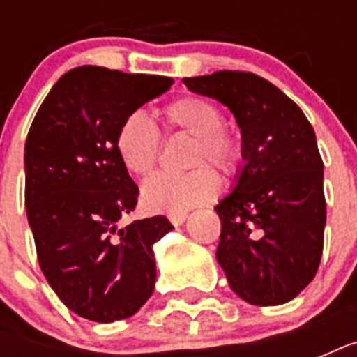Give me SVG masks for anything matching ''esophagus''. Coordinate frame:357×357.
Masks as SVG:
<instances>
[{"label": "esophagus", "instance_id": "1", "mask_svg": "<svg viewBox=\"0 0 357 357\" xmlns=\"http://www.w3.org/2000/svg\"><path fill=\"white\" fill-rule=\"evenodd\" d=\"M185 218H187V213H172V215H168V220L174 226H181L185 222Z\"/></svg>", "mask_w": 357, "mask_h": 357}]
</instances>
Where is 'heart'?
Listing matches in <instances>:
<instances>
[{"instance_id":"heart-1","label":"heart","mask_w":357,"mask_h":357,"mask_svg":"<svg viewBox=\"0 0 357 357\" xmlns=\"http://www.w3.org/2000/svg\"><path fill=\"white\" fill-rule=\"evenodd\" d=\"M168 131H183L196 140L190 167L185 174L162 172L142 187V204L153 213H185L213 200L220 190V178L213 165L226 176H234L243 165V135L234 123L224 122L217 103L196 94L174 100L162 109ZM114 146L122 165L133 176H148L161 155V133L144 111L129 113L116 131Z\"/></svg>"}]
</instances>
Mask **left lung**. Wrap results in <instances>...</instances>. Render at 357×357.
Instances as JSON below:
<instances>
[{
	"mask_svg": "<svg viewBox=\"0 0 357 357\" xmlns=\"http://www.w3.org/2000/svg\"><path fill=\"white\" fill-rule=\"evenodd\" d=\"M187 89L235 114L244 161L220 217L217 259L231 291L254 305L293 300L315 278L324 246L326 200L315 131L296 103L252 72L185 77Z\"/></svg>",
	"mask_w": 357,
	"mask_h": 357,
	"instance_id": "left-lung-1",
	"label": "left lung"
}]
</instances>
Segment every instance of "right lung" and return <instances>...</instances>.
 Instances as JSON below:
<instances>
[{
  "mask_svg": "<svg viewBox=\"0 0 357 357\" xmlns=\"http://www.w3.org/2000/svg\"><path fill=\"white\" fill-rule=\"evenodd\" d=\"M172 83L79 66L53 85L27 133L25 209L38 265L61 302L89 321L128 319L155 287L153 244L172 224L157 215L123 226L139 187L114 139L129 113Z\"/></svg>",
  "mask_w": 357,
  "mask_h": 357,
  "instance_id": "add662e5",
  "label": "right lung"
}]
</instances>
